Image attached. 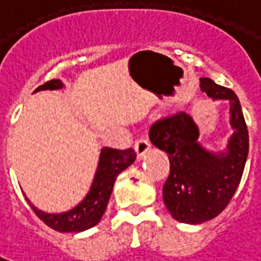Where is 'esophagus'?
<instances>
[{"label": "esophagus", "instance_id": "obj_1", "mask_svg": "<svg viewBox=\"0 0 261 261\" xmlns=\"http://www.w3.org/2000/svg\"><path fill=\"white\" fill-rule=\"evenodd\" d=\"M134 149H136L137 156H138V158H142V156L151 149V144H149V141H148L147 138H140V140H137L136 144H134Z\"/></svg>", "mask_w": 261, "mask_h": 261}]
</instances>
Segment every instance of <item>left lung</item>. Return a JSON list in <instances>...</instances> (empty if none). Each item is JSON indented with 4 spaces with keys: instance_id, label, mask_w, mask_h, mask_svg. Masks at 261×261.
<instances>
[{
    "instance_id": "left-lung-1",
    "label": "left lung",
    "mask_w": 261,
    "mask_h": 261,
    "mask_svg": "<svg viewBox=\"0 0 261 261\" xmlns=\"http://www.w3.org/2000/svg\"><path fill=\"white\" fill-rule=\"evenodd\" d=\"M200 86L213 99L229 100L233 134L226 151L204 149L197 141L198 127L185 112L158 120L149 128L151 142L169 155L165 205L176 221L185 224H201L224 211L241 183L249 153L247 125L235 92L210 78H201Z\"/></svg>"
}]
</instances>
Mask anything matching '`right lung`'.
<instances>
[{
  "label": "right lung",
  "mask_w": 261,
  "mask_h": 261,
  "mask_svg": "<svg viewBox=\"0 0 261 261\" xmlns=\"http://www.w3.org/2000/svg\"><path fill=\"white\" fill-rule=\"evenodd\" d=\"M63 82L60 80L47 81L35 92L46 91V89H61ZM136 161V151L133 148L128 149H113V148L105 147L100 151V158L97 165L95 179L92 183L91 190L86 194L82 201L63 214H47L37 210L35 205L31 207L39 218L44 224L59 232H82L95 226L100 221L102 215L106 211L109 198L113 190V185L119 173L127 169L133 162Z\"/></svg>",
  "instance_id": "obj_1"
}]
</instances>
